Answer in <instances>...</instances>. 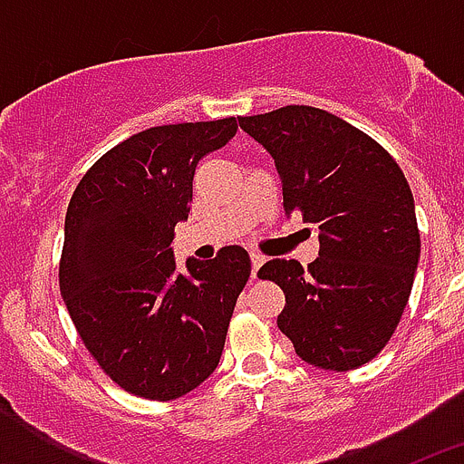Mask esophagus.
<instances>
[{
    "label": "esophagus",
    "mask_w": 464,
    "mask_h": 464,
    "mask_svg": "<svg viewBox=\"0 0 464 464\" xmlns=\"http://www.w3.org/2000/svg\"><path fill=\"white\" fill-rule=\"evenodd\" d=\"M265 265V257L260 256V253H251V276L257 278V272H260V267Z\"/></svg>",
    "instance_id": "1"
}]
</instances>
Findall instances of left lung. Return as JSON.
<instances>
[{
  "instance_id": "8db88e82",
  "label": "left lung",
  "mask_w": 464,
  "mask_h": 464,
  "mask_svg": "<svg viewBox=\"0 0 464 464\" xmlns=\"http://www.w3.org/2000/svg\"><path fill=\"white\" fill-rule=\"evenodd\" d=\"M239 125L276 162L285 216L321 232L306 269L276 257L257 272L285 295L278 330L314 367H362L391 342L420 257L407 179L370 134L323 109L281 106Z\"/></svg>"
}]
</instances>
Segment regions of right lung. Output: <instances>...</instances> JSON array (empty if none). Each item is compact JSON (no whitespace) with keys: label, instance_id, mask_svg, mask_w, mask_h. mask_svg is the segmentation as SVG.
<instances>
[{"label":"right lung","instance_id":"1","mask_svg":"<svg viewBox=\"0 0 464 464\" xmlns=\"http://www.w3.org/2000/svg\"><path fill=\"white\" fill-rule=\"evenodd\" d=\"M235 134L237 118L143 130L106 150L69 202L60 293L90 355L137 397L186 395L223 355L251 257L225 246L183 276L171 241L199 160Z\"/></svg>","mask_w":464,"mask_h":464}]
</instances>
